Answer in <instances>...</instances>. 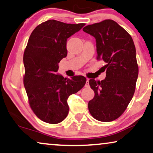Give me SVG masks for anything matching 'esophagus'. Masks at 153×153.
<instances>
[{"mask_svg": "<svg viewBox=\"0 0 153 153\" xmlns=\"http://www.w3.org/2000/svg\"><path fill=\"white\" fill-rule=\"evenodd\" d=\"M89 87V79L87 78V81H86L85 84V87Z\"/></svg>", "mask_w": 153, "mask_h": 153, "instance_id": "34e87169", "label": "esophagus"}]
</instances>
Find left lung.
<instances>
[{
    "label": "left lung",
    "instance_id": "left-lung-1",
    "mask_svg": "<svg viewBox=\"0 0 153 153\" xmlns=\"http://www.w3.org/2000/svg\"><path fill=\"white\" fill-rule=\"evenodd\" d=\"M83 31L95 37L97 59L106 63L107 69L105 79H89L95 96L88 108L99 121H112L124 112L134 94L139 67L134 42L126 30L110 19L87 25Z\"/></svg>",
    "mask_w": 153,
    "mask_h": 153
}]
</instances>
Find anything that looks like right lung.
<instances>
[{"mask_svg": "<svg viewBox=\"0 0 153 153\" xmlns=\"http://www.w3.org/2000/svg\"><path fill=\"white\" fill-rule=\"evenodd\" d=\"M85 25L48 20L36 26L30 36L23 55V84L33 112L48 123L57 124L66 119L68 96L79 91L87 81L82 76L67 79L56 74L58 64L67 55V39Z\"/></svg>", "mask_w": 153, "mask_h": 153, "instance_id": "right-lung-1", "label": "right lung"}]
</instances>
